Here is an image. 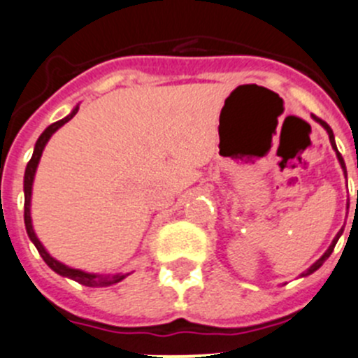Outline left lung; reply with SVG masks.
<instances>
[{"mask_svg":"<svg viewBox=\"0 0 358 358\" xmlns=\"http://www.w3.org/2000/svg\"><path fill=\"white\" fill-rule=\"evenodd\" d=\"M313 119H315V120H317V122H320V124H322V126H324V127H325V129H327V133H329V140H331V145H332V148H334V150H336V154H338V159H339V162H341L343 169H345V175H346V166H345V161H343L341 154H339V152H338V148H336V141H334V134H332V129H331V127H329V124H327V122H324V120H322V119H318V117H315V115H313ZM341 232H343V229H341V231H339V232H338V236H336V238H334V241H332V245H331V246H329V250H327V252H325V253H324V255H322V257H320V259H318V260H317V262H315V264H313V266H311V267H310V269H308V271H306V273H303V275H311V273H313V271H317L318 267H320V266H322V264H324V262H325V260H327V259H329V257H331L332 250H334V246H336V243H338V239H339V236H341Z\"/></svg>","mask_w":358,"mask_h":358,"instance_id":"obj_1","label":"left lung"}]
</instances>
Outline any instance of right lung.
<instances>
[{
  "mask_svg": "<svg viewBox=\"0 0 358 358\" xmlns=\"http://www.w3.org/2000/svg\"><path fill=\"white\" fill-rule=\"evenodd\" d=\"M76 112H78V106H76L75 110H73L71 113H69L68 117H64L62 120H57V122L50 124V126L47 127V129L41 133V136L38 138L36 145H34V152H33V157H31V161L27 162L26 166V175H24V224H26V231H27V236H29L31 241L34 243V246H36L38 253L41 255V259L47 262V266L50 267V269H54L57 275L61 276H68V278L75 280V282L82 283V285L85 287H110L113 285V283H119L122 282L124 278H126L127 275H122V273H119V275H91V273H83L80 271V269H71V267L64 266V264H61L59 260L52 259L50 255L47 253V250L43 248V245L40 243V239L36 238V234H34L33 231V225H31V213H29V204H31V187H33V180H34V171H36V166L38 162H40V157H41V152H43L45 145H47V141L50 140L52 134L55 133V131L59 129L61 126H64L68 120H71L73 117L76 115Z\"/></svg>",
  "mask_w": 358,
  "mask_h": 358,
  "instance_id": "right-lung-1",
  "label": "right lung"
}]
</instances>
